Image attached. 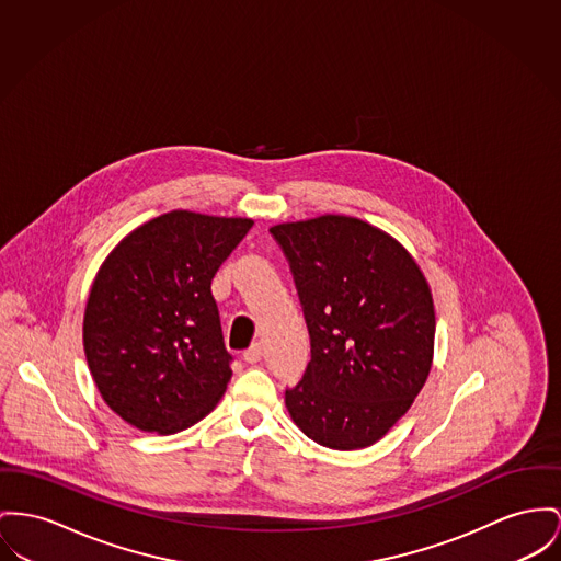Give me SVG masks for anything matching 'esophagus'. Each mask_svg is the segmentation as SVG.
Here are the masks:
<instances>
[{"label":"esophagus","mask_w":561,"mask_h":561,"mask_svg":"<svg viewBox=\"0 0 561 561\" xmlns=\"http://www.w3.org/2000/svg\"><path fill=\"white\" fill-rule=\"evenodd\" d=\"M263 348L260 342H255V344H251L244 353H242V359L247 362V364H257L260 359H262Z\"/></svg>","instance_id":"34e87169"}]
</instances>
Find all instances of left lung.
Returning <instances> with one entry per match:
<instances>
[{
	"label": "left lung",
	"instance_id": "obj_1",
	"mask_svg": "<svg viewBox=\"0 0 561 561\" xmlns=\"http://www.w3.org/2000/svg\"><path fill=\"white\" fill-rule=\"evenodd\" d=\"M270 231L289 260L312 346L304 378L285 391L287 411L323 447H370L432 370L430 285L396 238L362 219L323 215Z\"/></svg>",
	"mask_w": 561,
	"mask_h": 561
}]
</instances>
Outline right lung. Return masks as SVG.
Segmentation results:
<instances>
[{
	"label": "right lung",
	"mask_w": 561,
	"mask_h": 561,
	"mask_svg": "<svg viewBox=\"0 0 561 561\" xmlns=\"http://www.w3.org/2000/svg\"><path fill=\"white\" fill-rule=\"evenodd\" d=\"M251 227L172 210L127 233L100 265L82 344L98 391L129 425L176 434L224 398L231 355L210 283Z\"/></svg>",
	"instance_id": "obj_1"
}]
</instances>
